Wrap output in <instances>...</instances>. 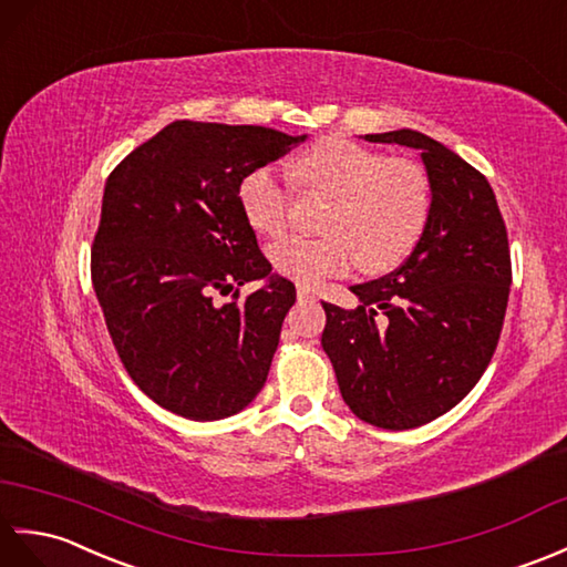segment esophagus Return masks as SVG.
I'll list each match as a JSON object with an SVG mask.
<instances>
[{
	"label": "esophagus",
	"mask_w": 567,
	"mask_h": 567,
	"mask_svg": "<svg viewBox=\"0 0 567 567\" xmlns=\"http://www.w3.org/2000/svg\"><path fill=\"white\" fill-rule=\"evenodd\" d=\"M296 293H298V300H316V291H312L308 284H298Z\"/></svg>",
	"instance_id": "esophagus-1"
}]
</instances>
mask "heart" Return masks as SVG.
<instances>
[{"label": "heart", "instance_id": "obj_1", "mask_svg": "<svg viewBox=\"0 0 567 567\" xmlns=\"http://www.w3.org/2000/svg\"><path fill=\"white\" fill-rule=\"evenodd\" d=\"M296 177L310 192L332 196L322 237H286L269 247L271 267L288 279L316 284L359 261L363 274H388L420 245L432 216V184L410 159L327 135L296 159ZM237 198L245 220L261 235H279L288 220L286 186L269 167L247 172Z\"/></svg>", "mask_w": 567, "mask_h": 567}]
</instances>
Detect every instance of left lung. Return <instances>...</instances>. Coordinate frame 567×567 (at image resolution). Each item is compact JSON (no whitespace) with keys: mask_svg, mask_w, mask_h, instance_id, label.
<instances>
[{"mask_svg":"<svg viewBox=\"0 0 567 567\" xmlns=\"http://www.w3.org/2000/svg\"><path fill=\"white\" fill-rule=\"evenodd\" d=\"M363 141L420 150L432 216L400 269L351 286L354 310L322 303V349L359 420L414 430L458 405L493 359L512 286L509 243L493 186L454 150L410 128Z\"/></svg>","mask_w":567,"mask_h":567,"instance_id":"obj_1","label":"left lung"}]
</instances>
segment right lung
Wrapping results in <instances>:
<instances>
[{
    "label": "right lung",
    "mask_w": 567,
    "mask_h": 567,
    "mask_svg": "<svg viewBox=\"0 0 567 567\" xmlns=\"http://www.w3.org/2000/svg\"><path fill=\"white\" fill-rule=\"evenodd\" d=\"M306 137L174 121L106 179L94 291L125 371L179 417H230L267 381L296 286L271 274L237 186ZM251 280L265 286L240 299ZM218 292L231 296L228 305Z\"/></svg>",
    "instance_id": "add662e5"
}]
</instances>
